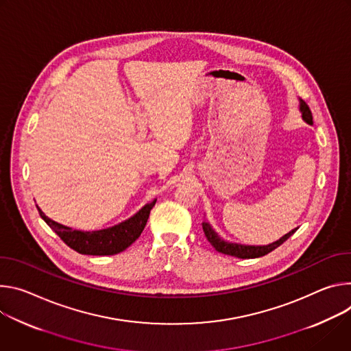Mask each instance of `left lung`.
Wrapping results in <instances>:
<instances>
[{"label": "left lung", "instance_id": "left-lung-1", "mask_svg": "<svg viewBox=\"0 0 351 351\" xmlns=\"http://www.w3.org/2000/svg\"><path fill=\"white\" fill-rule=\"evenodd\" d=\"M300 104H298V110L301 112V119L309 124L313 125L314 121H313V114H311V110L309 107L306 106V103L301 99H298ZM202 227H204V231H205V236L208 239V241L216 248V251L221 252V254H226V255H231V256H237V258H243V259H250V258H259V256H263L266 254H269L270 251L276 250L279 245H282L287 239H290L295 230L298 228H293L291 231H289L287 234H285L283 237H280L278 241L275 243H270L267 245H247V244H240V243H231V241H227L224 240L223 237H220L217 234V231L210 226L209 221H202Z\"/></svg>", "mask_w": 351, "mask_h": 351}]
</instances>
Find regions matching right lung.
Instances as JSON below:
<instances>
[{
	"label": "right lung",
	"mask_w": 351,
	"mask_h": 351,
	"mask_svg": "<svg viewBox=\"0 0 351 351\" xmlns=\"http://www.w3.org/2000/svg\"><path fill=\"white\" fill-rule=\"evenodd\" d=\"M154 204L156 199L146 204L130 219L115 226L93 231L72 230L71 227L47 217L40 208H37V210L42 219L57 232V236L76 252L84 255H114L127 250L141 236Z\"/></svg>",
	"instance_id": "right-lung-1"
}]
</instances>
